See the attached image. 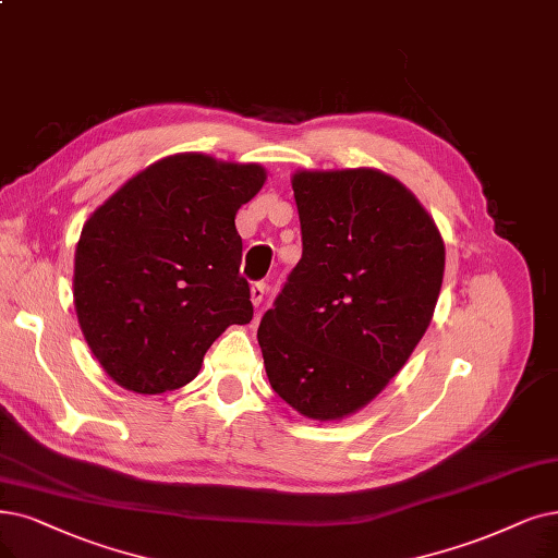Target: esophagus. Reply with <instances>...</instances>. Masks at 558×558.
Masks as SVG:
<instances>
[{
    "label": "esophagus",
    "mask_w": 558,
    "mask_h": 558,
    "mask_svg": "<svg viewBox=\"0 0 558 558\" xmlns=\"http://www.w3.org/2000/svg\"><path fill=\"white\" fill-rule=\"evenodd\" d=\"M265 293H267V286H265L263 281H258V283H254V286H252V302H254V306H256V308L263 304Z\"/></svg>",
    "instance_id": "obj_1"
}]
</instances>
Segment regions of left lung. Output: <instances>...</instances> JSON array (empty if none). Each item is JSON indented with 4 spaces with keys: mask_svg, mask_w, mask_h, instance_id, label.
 <instances>
[{
    "mask_svg": "<svg viewBox=\"0 0 558 558\" xmlns=\"http://www.w3.org/2000/svg\"><path fill=\"white\" fill-rule=\"evenodd\" d=\"M302 258L258 327L272 389L300 414L341 421L366 408L426 333L444 240L398 178L371 167L291 178Z\"/></svg>",
    "mask_w": 558,
    "mask_h": 558,
    "instance_id": "left-lung-1",
    "label": "left lung"
}]
</instances>
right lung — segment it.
Wrapping results in <instances>:
<instances>
[{
  "instance_id": "obj_1",
  "label": "right lung",
  "mask_w": 558,
  "mask_h": 558,
  "mask_svg": "<svg viewBox=\"0 0 558 558\" xmlns=\"http://www.w3.org/2000/svg\"><path fill=\"white\" fill-rule=\"evenodd\" d=\"M260 165L175 153L132 175L84 221L73 300L84 339L128 391L192 383L229 325L254 316L235 215Z\"/></svg>"
}]
</instances>
